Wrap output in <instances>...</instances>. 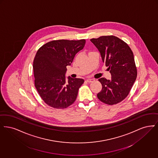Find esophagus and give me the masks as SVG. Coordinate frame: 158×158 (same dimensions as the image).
<instances>
[{
	"label": "esophagus",
	"mask_w": 158,
	"mask_h": 158,
	"mask_svg": "<svg viewBox=\"0 0 158 158\" xmlns=\"http://www.w3.org/2000/svg\"><path fill=\"white\" fill-rule=\"evenodd\" d=\"M94 81V79H93V78H89V79H87V80H86V81L88 82H92V81Z\"/></svg>",
	"instance_id": "obj_1"
}]
</instances>
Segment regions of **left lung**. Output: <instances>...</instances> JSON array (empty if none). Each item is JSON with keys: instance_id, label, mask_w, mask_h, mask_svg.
Returning <instances> with one entry per match:
<instances>
[{"instance_id": "obj_1", "label": "left lung", "mask_w": 158, "mask_h": 158, "mask_svg": "<svg viewBox=\"0 0 158 158\" xmlns=\"http://www.w3.org/2000/svg\"><path fill=\"white\" fill-rule=\"evenodd\" d=\"M90 41L99 51L111 75L110 80H98L102 89L97 97L109 105L119 103L128 96L137 77L133 53L126 42L115 36H102Z\"/></svg>"}]
</instances>
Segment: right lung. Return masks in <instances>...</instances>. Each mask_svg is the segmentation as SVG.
Listing matches in <instances>:
<instances>
[{"instance_id": "add662e5", "label": "right lung", "mask_w": 158, "mask_h": 158, "mask_svg": "<svg viewBox=\"0 0 158 158\" xmlns=\"http://www.w3.org/2000/svg\"><path fill=\"white\" fill-rule=\"evenodd\" d=\"M85 44V40H55L38 50L33 64L35 86L48 106L65 109L75 102L84 80L69 76L67 81L66 67L71 64L76 54L83 49Z\"/></svg>"}]
</instances>
